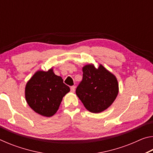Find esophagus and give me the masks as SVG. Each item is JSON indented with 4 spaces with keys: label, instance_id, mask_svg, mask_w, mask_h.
I'll use <instances>...</instances> for the list:
<instances>
[{
    "label": "esophagus",
    "instance_id": "esophagus-1",
    "mask_svg": "<svg viewBox=\"0 0 153 153\" xmlns=\"http://www.w3.org/2000/svg\"><path fill=\"white\" fill-rule=\"evenodd\" d=\"M75 90H76V87H75V86H71V92H74Z\"/></svg>",
    "mask_w": 153,
    "mask_h": 153
}]
</instances>
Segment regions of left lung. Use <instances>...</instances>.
<instances>
[{
    "mask_svg": "<svg viewBox=\"0 0 153 153\" xmlns=\"http://www.w3.org/2000/svg\"><path fill=\"white\" fill-rule=\"evenodd\" d=\"M83 79L76 94L90 112L98 113L115 101L119 92L117 77L101 64L96 68L92 63L82 67Z\"/></svg>",
    "mask_w": 153,
    "mask_h": 153,
    "instance_id": "left-lung-1",
    "label": "left lung"
}]
</instances>
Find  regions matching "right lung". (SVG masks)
Listing matches in <instances>:
<instances>
[{
  "instance_id": "obj_1",
  "label": "right lung",
  "mask_w": 153,
  "mask_h": 153,
  "mask_svg": "<svg viewBox=\"0 0 153 153\" xmlns=\"http://www.w3.org/2000/svg\"><path fill=\"white\" fill-rule=\"evenodd\" d=\"M69 91V87L61 77L55 74L52 67L47 71L38 70L33 75L25 85V97L36 113L49 117L56 113L63 97Z\"/></svg>"
}]
</instances>
